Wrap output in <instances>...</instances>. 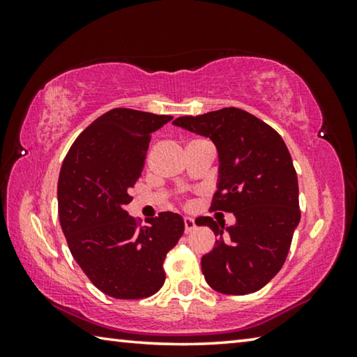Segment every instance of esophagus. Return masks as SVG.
I'll return each instance as SVG.
<instances>
[{"mask_svg": "<svg viewBox=\"0 0 357 357\" xmlns=\"http://www.w3.org/2000/svg\"><path fill=\"white\" fill-rule=\"evenodd\" d=\"M195 228H197L195 220H193L192 217H184V229H185V233H192Z\"/></svg>", "mask_w": 357, "mask_h": 357, "instance_id": "1", "label": "esophagus"}]
</instances>
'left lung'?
Wrapping results in <instances>:
<instances>
[{
    "instance_id": "8db88e82",
    "label": "left lung",
    "mask_w": 357,
    "mask_h": 357,
    "mask_svg": "<svg viewBox=\"0 0 357 357\" xmlns=\"http://www.w3.org/2000/svg\"><path fill=\"white\" fill-rule=\"evenodd\" d=\"M174 126L209 138L219 154L213 211L233 213L236 222L198 217L217 236L202 258L208 285L223 294L261 289L285 263L301 220L298 176L285 142L241 108H222L200 116H181Z\"/></svg>"
}]
</instances>
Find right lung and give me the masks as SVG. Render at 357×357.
<instances>
[{
  "mask_svg": "<svg viewBox=\"0 0 357 357\" xmlns=\"http://www.w3.org/2000/svg\"><path fill=\"white\" fill-rule=\"evenodd\" d=\"M173 116L113 108L72 144L58 179V214L72 257L102 293L143 299L165 282L164 259L184 233L176 213L137 227L124 209L151 134Z\"/></svg>",
  "mask_w": 357,
  "mask_h": 357,
  "instance_id": "1",
  "label": "right lung"
}]
</instances>
